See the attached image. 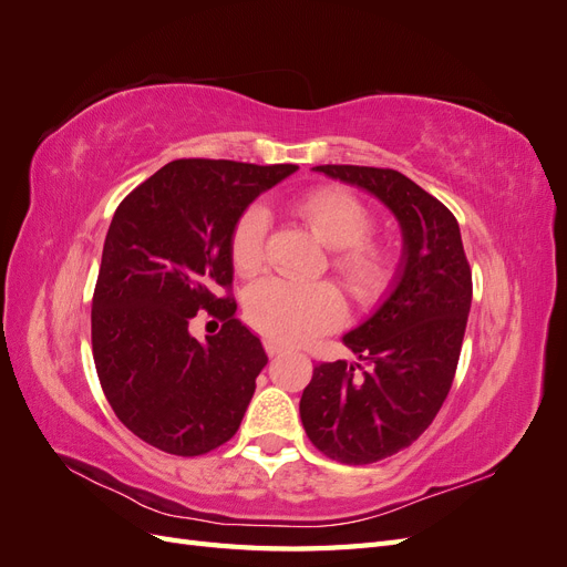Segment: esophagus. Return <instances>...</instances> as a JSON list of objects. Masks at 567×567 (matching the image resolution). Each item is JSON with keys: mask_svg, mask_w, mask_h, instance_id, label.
I'll list each match as a JSON object with an SVG mask.
<instances>
[{"mask_svg": "<svg viewBox=\"0 0 567 567\" xmlns=\"http://www.w3.org/2000/svg\"><path fill=\"white\" fill-rule=\"evenodd\" d=\"M265 350H267V354H269V357H277V354H281V352H284V346H281L279 340L265 338Z\"/></svg>", "mask_w": 567, "mask_h": 567, "instance_id": "34e87169", "label": "esophagus"}]
</instances>
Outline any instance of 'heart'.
<instances>
[{"mask_svg":"<svg viewBox=\"0 0 567 567\" xmlns=\"http://www.w3.org/2000/svg\"><path fill=\"white\" fill-rule=\"evenodd\" d=\"M296 213L323 246L333 248V269L357 300L381 293L390 281L392 260L385 248L364 241L373 219L362 200L342 188H319L296 203ZM267 225V213L257 205L238 217L231 234L236 271L252 274L260 267ZM246 317L260 333L284 346H298L333 329L342 319V298L331 284L265 279L250 288Z\"/></svg>","mask_w":567,"mask_h":567,"instance_id":"obj_1","label":"heart"}]
</instances>
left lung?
Here are the masks:
<instances>
[{
    "mask_svg": "<svg viewBox=\"0 0 567 567\" xmlns=\"http://www.w3.org/2000/svg\"><path fill=\"white\" fill-rule=\"evenodd\" d=\"M394 215L402 257L379 307L342 336L346 359L315 367L300 400L307 437L329 458L362 466L398 454L433 423L452 388L473 284L456 217L398 169L317 165ZM359 368L363 375L353 371Z\"/></svg>",
    "mask_w": 567,
    "mask_h": 567,
    "instance_id": "obj_1",
    "label": "left lung"
}]
</instances>
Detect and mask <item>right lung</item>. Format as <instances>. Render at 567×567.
<instances>
[{
    "mask_svg": "<svg viewBox=\"0 0 567 567\" xmlns=\"http://www.w3.org/2000/svg\"><path fill=\"white\" fill-rule=\"evenodd\" d=\"M296 169L173 161L117 205L94 288L92 350L115 416L153 447L198 456L241 425L267 354L217 288L234 279L238 217ZM198 309L226 321L205 343L187 331Z\"/></svg>",
    "mask_w": 567,
    "mask_h": 567,
    "instance_id": "add662e5",
    "label": "right lung"
}]
</instances>
